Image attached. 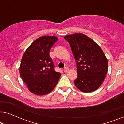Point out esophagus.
<instances>
[{"label": "esophagus", "mask_w": 124, "mask_h": 124, "mask_svg": "<svg viewBox=\"0 0 124 124\" xmlns=\"http://www.w3.org/2000/svg\"><path fill=\"white\" fill-rule=\"evenodd\" d=\"M69 68L68 67H65V68L64 69V72H68V70H69Z\"/></svg>", "instance_id": "1"}]
</instances>
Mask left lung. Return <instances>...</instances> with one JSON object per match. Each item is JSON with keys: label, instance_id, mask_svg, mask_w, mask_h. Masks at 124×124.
Masks as SVG:
<instances>
[{"label": "left lung", "instance_id": "obj_1", "mask_svg": "<svg viewBox=\"0 0 124 124\" xmlns=\"http://www.w3.org/2000/svg\"><path fill=\"white\" fill-rule=\"evenodd\" d=\"M77 62V78L74 85L79 90L90 93L97 90L108 72V60L101 47L82 33L65 35Z\"/></svg>", "mask_w": 124, "mask_h": 124}]
</instances>
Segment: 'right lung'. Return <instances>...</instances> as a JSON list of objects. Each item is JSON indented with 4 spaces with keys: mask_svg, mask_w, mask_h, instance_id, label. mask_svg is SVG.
Listing matches in <instances>:
<instances>
[{
    "mask_svg": "<svg viewBox=\"0 0 124 124\" xmlns=\"http://www.w3.org/2000/svg\"><path fill=\"white\" fill-rule=\"evenodd\" d=\"M58 38L42 36L25 51L20 65V74L30 92L38 95L49 94L58 82L61 73L54 69L50 50Z\"/></svg>",
    "mask_w": 124,
    "mask_h": 124,
    "instance_id": "right-lung-1",
    "label": "right lung"
}]
</instances>
